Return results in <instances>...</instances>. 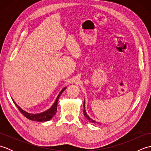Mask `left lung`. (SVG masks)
<instances>
[{"label": "left lung", "instance_id": "obj_1", "mask_svg": "<svg viewBox=\"0 0 151 151\" xmlns=\"http://www.w3.org/2000/svg\"><path fill=\"white\" fill-rule=\"evenodd\" d=\"M84 115L85 117H86V119H88L89 121H90V122H91V123H99V122H97V121H94L93 119H92L90 118V117H89V115L87 114V113H86V108H85V101L84 102Z\"/></svg>", "mask_w": 151, "mask_h": 151}]
</instances>
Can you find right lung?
<instances>
[{"label":"right lung","mask_w":151,"mask_h":151,"mask_svg":"<svg viewBox=\"0 0 151 151\" xmlns=\"http://www.w3.org/2000/svg\"><path fill=\"white\" fill-rule=\"evenodd\" d=\"M66 89V88H64L62 91L60 92L59 95H58V97L56 99L55 102L54 103L52 104V106H51L49 110H47L45 111H43L42 113L40 114H30L28 113L26 111H24L19 106L15 103V102L14 101V104L16 105V106L17 107V108L19 109V110L21 112V114L24 115V117H26L27 118H28V119H30L32 121H38V122H41V121H49L50 119H51L53 117V116L54 115L56 114V111H57V106H58V101L59 97H60L61 94L62 93L63 91L65 90Z\"/></svg>","instance_id":"1"}]
</instances>
